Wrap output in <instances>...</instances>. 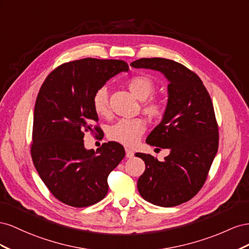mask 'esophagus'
Here are the masks:
<instances>
[{"label": "esophagus", "mask_w": 249, "mask_h": 249, "mask_svg": "<svg viewBox=\"0 0 249 249\" xmlns=\"http://www.w3.org/2000/svg\"><path fill=\"white\" fill-rule=\"evenodd\" d=\"M125 151H126V158L131 159L132 156L134 155L133 151H132V150H130V149H128V148H126V149H125Z\"/></svg>", "instance_id": "34e87169"}]
</instances>
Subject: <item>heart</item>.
Instances as JSON below:
<instances>
[{
    "mask_svg": "<svg viewBox=\"0 0 249 249\" xmlns=\"http://www.w3.org/2000/svg\"><path fill=\"white\" fill-rule=\"evenodd\" d=\"M131 93L140 100H145L142 104L143 111L149 118L159 119L164 116L166 111V102L158 96L150 95L155 89V83L152 78L144 74H137L127 80ZM91 105L98 116L108 118L111 115L109 106L108 89L106 87L97 89L91 96ZM146 130V123L143 119H122L109 127L107 136L111 141L127 147H132L140 141Z\"/></svg>",
    "mask_w": 249,
    "mask_h": 249,
    "instance_id": "obj_1",
    "label": "heart"
}]
</instances>
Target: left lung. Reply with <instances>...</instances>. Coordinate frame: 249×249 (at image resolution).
Masks as SVG:
<instances>
[{
  "mask_svg": "<svg viewBox=\"0 0 249 249\" xmlns=\"http://www.w3.org/2000/svg\"><path fill=\"white\" fill-rule=\"evenodd\" d=\"M130 66L160 71L169 80L164 118L146 143L169 148L171 152L165 161L150 154H136L146 165L138 190L145 200L155 205H179L203 187L218 151V124L211 96L197 74L174 60L141 58Z\"/></svg>",
  "mask_w": 249,
  "mask_h": 249,
  "instance_id": "8db88e82",
  "label": "left lung"
}]
</instances>
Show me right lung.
<instances>
[{
	"instance_id": "add662e5",
	"label": "right lung",
	"mask_w": 249,
	"mask_h": 249,
	"mask_svg": "<svg viewBox=\"0 0 249 249\" xmlns=\"http://www.w3.org/2000/svg\"><path fill=\"white\" fill-rule=\"evenodd\" d=\"M123 60L83 58L62 63L50 73L34 106L31 158L41 180L60 202L93 205L107 194V177L124 159V147L104 143L84 148V132L100 131L91 105L94 91L120 72Z\"/></svg>"
}]
</instances>
